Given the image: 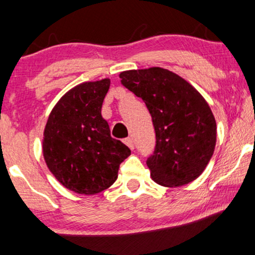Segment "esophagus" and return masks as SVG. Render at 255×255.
<instances>
[{
    "instance_id": "34e87169",
    "label": "esophagus",
    "mask_w": 255,
    "mask_h": 255,
    "mask_svg": "<svg viewBox=\"0 0 255 255\" xmlns=\"http://www.w3.org/2000/svg\"><path fill=\"white\" fill-rule=\"evenodd\" d=\"M125 143L129 147L130 149H134V141L131 137H127V139H125Z\"/></svg>"
}]
</instances>
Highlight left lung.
<instances>
[{"label":"left lung","instance_id":"obj_1","mask_svg":"<svg viewBox=\"0 0 255 255\" xmlns=\"http://www.w3.org/2000/svg\"><path fill=\"white\" fill-rule=\"evenodd\" d=\"M121 84L142 98L152 116L155 148L147 166L155 183L182 186L201 176L216 145V122L202 95L161 67L120 73Z\"/></svg>","mask_w":255,"mask_h":255}]
</instances>
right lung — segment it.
Masks as SVG:
<instances>
[{"mask_svg":"<svg viewBox=\"0 0 255 255\" xmlns=\"http://www.w3.org/2000/svg\"><path fill=\"white\" fill-rule=\"evenodd\" d=\"M110 79L87 82L66 93L48 116L42 140L47 167L66 189L95 195L118 179L130 149L110 136L102 118Z\"/></svg>","mask_w":255,"mask_h":255,"instance_id":"right-lung-1","label":"right lung"}]
</instances>
